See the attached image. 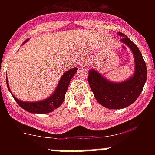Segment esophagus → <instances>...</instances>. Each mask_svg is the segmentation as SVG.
Instances as JSON below:
<instances>
[{"mask_svg": "<svg viewBox=\"0 0 155 155\" xmlns=\"http://www.w3.org/2000/svg\"><path fill=\"white\" fill-rule=\"evenodd\" d=\"M86 64H87V61H86L85 60H81V61L80 62H79L78 66H79V67H80L81 68H84V66L86 65Z\"/></svg>", "mask_w": 155, "mask_h": 155, "instance_id": "34e87169", "label": "esophagus"}]
</instances>
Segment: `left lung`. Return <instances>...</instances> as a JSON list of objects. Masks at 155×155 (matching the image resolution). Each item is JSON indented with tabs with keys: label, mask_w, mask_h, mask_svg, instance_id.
Returning <instances> with one entry per match:
<instances>
[{
	"label": "left lung",
	"mask_w": 155,
	"mask_h": 155,
	"mask_svg": "<svg viewBox=\"0 0 155 155\" xmlns=\"http://www.w3.org/2000/svg\"><path fill=\"white\" fill-rule=\"evenodd\" d=\"M121 41L133 52L135 71L131 78L125 81L115 83L105 79L95 70L88 71V83L99 104L108 109H120L134 103L139 97L147 80V67L142 54L136 44L122 32Z\"/></svg>",
	"instance_id": "obj_1"
}]
</instances>
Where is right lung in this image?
Listing matches in <instances>:
<instances>
[{
	"mask_svg": "<svg viewBox=\"0 0 155 155\" xmlns=\"http://www.w3.org/2000/svg\"><path fill=\"white\" fill-rule=\"evenodd\" d=\"M28 40V39L25 41V42H26ZM77 71H78V68H74L73 69L66 71L61 78V80L59 81L58 85H57L54 92L50 97H48L47 98L42 100V101H39V102H23V101H21V100L15 98L12 94V91H11L9 84H8V78H7L6 75L7 86H8V90L11 92V94H12V96L15 98L16 102L22 109L31 113L45 114V113H51V112L54 111L63 103L64 98H65V94L68 91L70 81H71V78L74 77V75L76 74Z\"/></svg>",
	"mask_w": 155,
	"mask_h": 155,
	"instance_id": "add662e5",
	"label": "right lung"
}]
</instances>
